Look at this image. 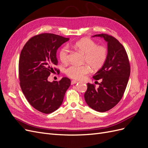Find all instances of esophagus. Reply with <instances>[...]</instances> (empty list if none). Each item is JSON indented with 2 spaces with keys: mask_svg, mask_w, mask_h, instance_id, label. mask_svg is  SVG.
Here are the masks:
<instances>
[{
  "mask_svg": "<svg viewBox=\"0 0 148 148\" xmlns=\"http://www.w3.org/2000/svg\"><path fill=\"white\" fill-rule=\"evenodd\" d=\"M77 83V81H75V80H72V81L71 82V84H75Z\"/></svg>",
  "mask_w": 148,
  "mask_h": 148,
  "instance_id": "1",
  "label": "esophagus"
}]
</instances>
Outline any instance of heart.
<instances>
[{
    "mask_svg": "<svg viewBox=\"0 0 148 148\" xmlns=\"http://www.w3.org/2000/svg\"><path fill=\"white\" fill-rule=\"evenodd\" d=\"M71 46L84 53V62L95 70L100 69L104 65L108 57L107 49L103 46H97V44L91 39H80L71 44ZM69 53L70 49L68 46H64L60 49L59 55L62 62L66 63L68 62ZM88 66L71 65L66 69L65 73L74 79H82L90 72L91 69Z\"/></svg>",
    "mask_w": 148,
    "mask_h": 148,
    "instance_id": "obj_1",
    "label": "heart"
}]
</instances>
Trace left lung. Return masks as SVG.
I'll return each instance as SVG.
<instances>
[{"instance_id": "8db88e82", "label": "left lung", "mask_w": 148, "mask_h": 148, "mask_svg": "<svg viewBox=\"0 0 148 148\" xmlns=\"http://www.w3.org/2000/svg\"><path fill=\"white\" fill-rule=\"evenodd\" d=\"M92 37L103 38L107 42L108 57L93 76L95 79L101 80L99 87L88 83L84 96L91 109L104 112L113 108L122 99L130 75V66L127 52L117 39L107 34Z\"/></svg>"}]
</instances>
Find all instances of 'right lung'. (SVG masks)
I'll list each match as a JSON object with an SVG mask.
<instances>
[{"mask_svg":"<svg viewBox=\"0 0 148 148\" xmlns=\"http://www.w3.org/2000/svg\"><path fill=\"white\" fill-rule=\"evenodd\" d=\"M69 38L52 33H42L30 38L21 51L18 73L20 87L26 99L34 109L51 114L61 106L70 79L59 82L47 80L51 73L59 70L53 66L58 60V48Z\"/></svg>","mask_w":148,"mask_h":148,"instance_id":"1","label":"right lung"}]
</instances>
